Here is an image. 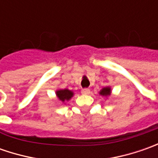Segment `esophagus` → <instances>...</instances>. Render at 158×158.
Masks as SVG:
<instances>
[{"label":"esophagus","mask_w":158,"mask_h":158,"mask_svg":"<svg viewBox=\"0 0 158 158\" xmlns=\"http://www.w3.org/2000/svg\"><path fill=\"white\" fill-rule=\"evenodd\" d=\"M89 92H90V90H89V89H88V88H83L82 89V94L88 95V94H89Z\"/></svg>","instance_id":"esophagus-1"}]
</instances>
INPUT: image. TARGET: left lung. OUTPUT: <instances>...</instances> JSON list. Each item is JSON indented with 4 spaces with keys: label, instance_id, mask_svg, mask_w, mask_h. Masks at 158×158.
Returning a JSON list of instances; mask_svg holds the SVG:
<instances>
[{
    "label": "left lung",
    "instance_id": "obj_1",
    "mask_svg": "<svg viewBox=\"0 0 158 158\" xmlns=\"http://www.w3.org/2000/svg\"><path fill=\"white\" fill-rule=\"evenodd\" d=\"M100 94L102 96H110L111 95V89L109 88V87L104 88L100 91Z\"/></svg>",
    "mask_w": 158,
    "mask_h": 158
}]
</instances>
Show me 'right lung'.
<instances>
[{
	"label": "right lung",
	"mask_w": 158,
	"mask_h": 158,
	"mask_svg": "<svg viewBox=\"0 0 158 158\" xmlns=\"http://www.w3.org/2000/svg\"><path fill=\"white\" fill-rule=\"evenodd\" d=\"M56 95L60 102H64L66 100H69L74 94L71 90H69V89H60L56 91Z\"/></svg>",
	"instance_id": "obj_1"
}]
</instances>
